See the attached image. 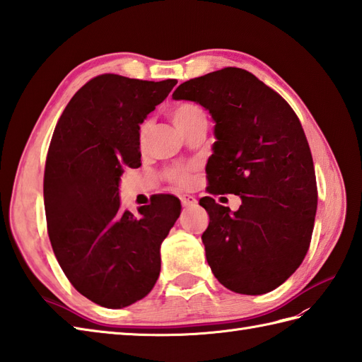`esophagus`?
I'll return each mask as SVG.
<instances>
[{
    "mask_svg": "<svg viewBox=\"0 0 362 362\" xmlns=\"http://www.w3.org/2000/svg\"><path fill=\"white\" fill-rule=\"evenodd\" d=\"M181 204L184 207H192L197 204V198L194 195H181Z\"/></svg>",
    "mask_w": 362,
    "mask_h": 362,
    "instance_id": "34e87169",
    "label": "esophagus"
}]
</instances>
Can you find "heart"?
I'll use <instances>...</instances> for the list:
<instances>
[{
	"label": "heart",
	"mask_w": 362,
	"mask_h": 362,
	"mask_svg": "<svg viewBox=\"0 0 362 362\" xmlns=\"http://www.w3.org/2000/svg\"><path fill=\"white\" fill-rule=\"evenodd\" d=\"M172 120L176 125V128H178L180 132H182V130H186L187 127L199 122V120H206V113H204V110L198 105V103L181 102L172 110ZM146 132H147V124L142 125V128H141V138H144ZM167 176L172 181L178 182V184L189 182L187 170L182 167L172 168V170L167 172Z\"/></svg>",
	"instance_id": "b5f03b06"
}]
</instances>
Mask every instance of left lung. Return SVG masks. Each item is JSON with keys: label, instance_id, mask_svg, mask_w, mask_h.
<instances>
[{"label": "left lung", "instance_id": "8db88e82", "mask_svg": "<svg viewBox=\"0 0 362 362\" xmlns=\"http://www.w3.org/2000/svg\"><path fill=\"white\" fill-rule=\"evenodd\" d=\"M175 100L204 107L215 127L209 194L242 198L238 211L199 199L202 235L214 276L228 290L264 294L300 267L317 209L315 165L299 117L251 72L224 68L176 88Z\"/></svg>", "mask_w": 362, "mask_h": 362}]
</instances>
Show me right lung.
Masks as SVG:
<instances>
[{
  "label": "right lung",
  "mask_w": 362,
  "mask_h": 362,
  "mask_svg": "<svg viewBox=\"0 0 362 362\" xmlns=\"http://www.w3.org/2000/svg\"><path fill=\"white\" fill-rule=\"evenodd\" d=\"M175 85L98 76L55 125L43 181L47 234L72 286L100 307L124 308L153 290L160 243L181 214L173 195H155L139 216L119 199L120 176L141 165L139 125Z\"/></svg>",
  "instance_id": "1"
}]
</instances>
